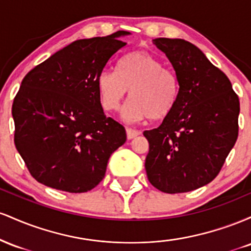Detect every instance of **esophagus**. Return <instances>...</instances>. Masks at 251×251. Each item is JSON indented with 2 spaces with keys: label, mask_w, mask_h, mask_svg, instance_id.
Returning <instances> with one entry per match:
<instances>
[{
  "label": "esophagus",
  "mask_w": 251,
  "mask_h": 251,
  "mask_svg": "<svg viewBox=\"0 0 251 251\" xmlns=\"http://www.w3.org/2000/svg\"><path fill=\"white\" fill-rule=\"evenodd\" d=\"M126 134H127V139H133V138H135L137 135L140 134V131L127 127V128H126Z\"/></svg>",
  "instance_id": "obj_1"
}]
</instances>
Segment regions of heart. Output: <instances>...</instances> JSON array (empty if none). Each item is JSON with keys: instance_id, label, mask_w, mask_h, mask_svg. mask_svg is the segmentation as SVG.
<instances>
[{"instance_id": "obj_1", "label": "heart", "mask_w": 251, "mask_h": 251, "mask_svg": "<svg viewBox=\"0 0 251 251\" xmlns=\"http://www.w3.org/2000/svg\"><path fill=\"white\" fill-rule=\"evenodd\" d=\"M97 85L100 103L107 112L117 111L129 91L131 100L123 111L127 122L164 119L175 108L179 93L177 75L146 50L126 54L118 63L117 72L99 74Z\"/></svg>"}]
</instances>
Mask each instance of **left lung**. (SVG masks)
<instances>
[{
  "mask_svg": "<svg viewBox=\"0 0 251 251\" xmlns=\"http://www.w3.org/2000/svg\"><path fill=\"white\" fill-rule=\"evenodd\" d=\"M179 82L175 108L159 127L144 131L150 150V183L165 194H181L212 181L238 137L240 100L231 82L195 45L154 39Z\"/></svg>",
  "mask_w": 251,
  "mask_h": 251,
  "instance_id": "left-lung-1",
  "label": "left lung"
}]
</instances>
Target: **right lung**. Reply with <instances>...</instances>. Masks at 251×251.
<instances>
[{
	"mask_svg": "<svg viewBox=\"0 0 251 251\" xmlns=\"http://www.w3.org/2000/svg\"><path fill=\"white\" fill-rule=\"evenodd\" d=\"M119 30L72 42L27 73L14 98V143L39 183L82 194L103 179L125 127L106 117L98 76L126 42Z\"/></svg>",
	"mask_w": 251,
	"mask_h": 251,
	"instance_id": "right-lung-1",
	"label": "right lung"
}]
</instances>
